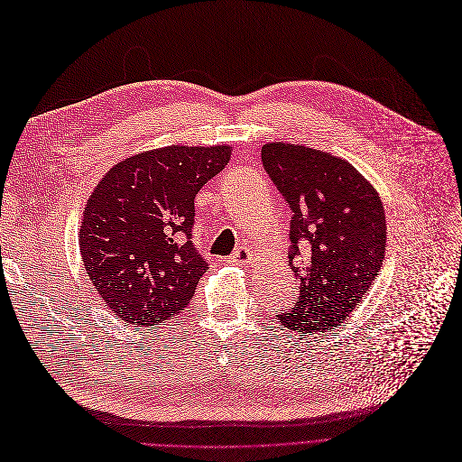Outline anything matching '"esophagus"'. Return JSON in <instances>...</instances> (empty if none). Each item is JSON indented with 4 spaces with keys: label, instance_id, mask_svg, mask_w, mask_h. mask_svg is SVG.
I'll list each match as a JSON object with an SVG mask.
<instances>
[{
    "label": "esophagus",
    "instance_id": "34e87169",
    "mask_svg": "<svg viewBox=\"0 0 462 462\" xmlns=\"http://www.w3.org/2000/svg\"><path fill=\"white\" fill-rule=\"evenodd\" d=\"M234 260H236V263H242V264H251L253 251H251L247 245L239 247V249L234 253Z\"/></svg>",
    "mask_w": 462,
    "mask_h": 462
}]
</instances>
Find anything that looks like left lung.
Returning <instances> with one entry per match:
<instances>
[{
    "mask_svg": "<svg viewBox=\"0 0 462 462\" xmlns=\"http://www.w3.org/2000/svg\"><path fill=\"white\" fill-rule=\"evenodd\" d=\"M263 164L292 209L289 258L300 300L279 323L300 334L328 332L355 311L383 264V202L355 166L325 151L273 142L263 147Z\"/></svg>",
    "mask_w": 462,
    "mask_h": 462,
    "instance_id": "obj_1",
    "label": "left lung"
}]
</instances>
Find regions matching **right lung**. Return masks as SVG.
Segmentation results:
<instances>
[{"mask_svg": "<svg viewBox=\"0 0 462 462\" xmlns=\"http://www.w3.org/2000/svg\"><path fill=\"white\" fill-rule=\"evenodd\" d=\"M230 154V145H168L125 158L99 179L79 245L99 300L120 320L151 327L189 306L208 270L190 242L194 198Z\"/></svg>", "mask_w": 462, "mask_h": 462, "instance_id": "obj_1", "label": "right lung"}]
</instances>
